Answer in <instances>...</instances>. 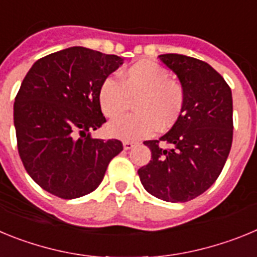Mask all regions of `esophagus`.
<instances>
[{"label":"esophagus","mask_w":257,"mask_h":257,"mask_svg":"<svg viewBox=\"0 0 257 257\" xmlns=\"http://www.w3.org/2000/svg\"><path fill=\"white\" fill-rule=\"evenodd\" d=\"M136 145L135 142H128V140H126V142H123V149L124 151H128V149L134 148Z\"/></svg>","instance_id":"obj_1"}]
</instances>
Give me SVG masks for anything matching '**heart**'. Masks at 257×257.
<instances>
[{"label": "heart", "mask_w": 257, "mask_h": 257, "mask_svg": "<svg viewBox=\"0 0 257 257\" xmlns=\"http://www.w3.org/2000/svg\"><path fill=\"white\" fill-rule=\"evenodd\" d=\"M166 68L140 60L119 73V83L108 77L97 91V101L105 117L126 112L134 100L135 113L119 117L108 124V133L126 140L143 139L156 130H167L176 123L185 105V91L180 82L170 78Z\"/></svg>", "instance_id": "heart-1"}]
</instances>
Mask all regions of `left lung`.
I'll return each instance as SVG.
<instances>
[{"instance_id":"8db88e82","label":"left lung","mask_w":257,"mask_h":257,"mask_svg":"<svg viewBox=\"0 0 257 257\" xmlns=\"http://www.w3.org/2000/svg\"><path fill=\"white\" fill-rule=\"evenodd\" d=\"M158 58L178 76L185 105L169 133L144 142L152 160L138 174L152 196L187 202L206 192L225 165L233 142V97L225 79L205 61L179 54Z\"/></svg>"}]
</instances>
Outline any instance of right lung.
Returning a JSON list of instances; mask_svg holds the SVG:
<instances>
[{
    "label": "right lung",
    "instance_id": "right-lung-1",
    "mask_svg": "<svg viewBox=\"0 0 257 257\" xmlns=\"http://www.w3.org/2000/svg\"><path fill=\"white\" fill-rule=\"evenodd\" d=\"M122 64L117 55L74 46L41 58L23 79L14 103L18 151L46 192L64 199L91 193L123 149L119 140L90 136L105 122L99 87Z\"/></svg>",
    "mask_w": 257,
    "mask_h": 257
}]
</instances>
